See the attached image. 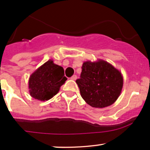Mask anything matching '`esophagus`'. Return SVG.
<instances>
[{"label": "esophagus", "mask_w": 150, "mask_h": 150, "mask_svg": "<svg viewBox=\"0 0 150 150\" xmlns=\"http://www.w3.org/2000/svg\"><path fill=\"white\" fill-rule=\"evenodd\" d=\"M77 79V76L76 75H74L71 77V80H76Z\"/></svg>", "instance_id": "esophagus-1"}]
</instances>
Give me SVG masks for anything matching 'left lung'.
Segmentation results:
<instances>
[{"instance_id":"8db88e82","label":"left lung","mask_w":150,"mask_h":150,"mask_svg":"<svg viewBox=\"0 0 150 150\" xmlns=\"http://www.w3.org/2000/svg\"><path fill=\"white\" fill-rule=\"evenodd\" d=\"M80 79L76 81L84 101L93 108H103L113 104L123 85L121 72L103 60L83 63Z\"/></svg>"}]
</instances>
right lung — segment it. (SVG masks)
Wrapping results in <instances>:
<instances>
[{"label": "right lung", "mask_w": 150, "mask_h": 150, "mask_svg": "<svg viewBox=\"0 0 150 150\" xmlns=\"http://www.w3.org/2000/svg\"><path fill=\"white\" fill-rule=\"evenodd\" d=\"M66 80L64 68L49 60L29 76V95L35 100H48L59 92Z\"/></svg>", "instance_id": "right-lung-1"}]
</instances>
